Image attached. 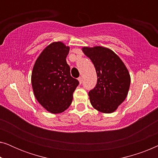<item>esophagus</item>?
Masks as SVG:
<instances>
[{
    "label": "esophagus",
    "mask_w": 158,
    "mask_h": 158,
    "mask_svg": "<svg viewBox=\"0 0 158 158\" xmlns=\"http://www.w3.org/2000/svg\"><path fill=\"white\" fill-rule=\"evenodd\" d=\"M78 81H79L80 84H81L82 82H83V78H82L81 77H78Z\"/></svg>",
    "instance_id": "34e87169"
}]
</instances>
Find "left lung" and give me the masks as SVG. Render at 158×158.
<instances>
[{
	"label": "left lung",
	"instance_id": "8db88e82",
	"mask_svg": "<svg viewBox=\"0 0 158 158\" xmlns=\"http://www.w3.org/2000/svg\"><path fill=\"white\" fill-rule=\"evenodd\" d=\"M83 53L94 64L97 84L88 93L93 107L105 114L115 111L127 98L130 86V75L116 54L106 47H84Z\"/></svg>",
	"mask_w": 158,
	"mask_h": 158
}]
</instances>
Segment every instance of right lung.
Here are the masks:
<instances>
[{
    "label": "right lung",
    "instance_id": "add662e5",
    "mask_svg": "<svg viewBox=\"0 0 158 158\" xmlns=\"http://www.w3.org/2000/svg\"><path fill=\"white\" fill-rule=\"evenodd\" d=\"M70 47L61 42L49 44L34 63L31 85L36 100L47 111L60 114L70 106L79 82L70 75L66 62Z\"/></svg>",
    "mask_w": 158,
    "mask_h": 158
}]
</instances>
